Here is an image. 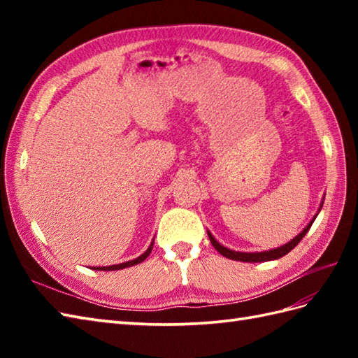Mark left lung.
I'll return each mask as SVG.
<instances>
[{
	"label": "left lung",
	"mask_w": 358,
	"mask_h": 358,
	"mask_svg": "<svg viewBox=\"0 0 358 358\" xmlns=\"http://www.w3.org/2000/svg\"><path fill=\"white\" fill-rule=\"evenodd\" d=\"M314 220H315V217H314ZM314 220H313V222H310L299 235H296V237H295L294 240L286 243L285 246H280V248H277V249H271V250H264V252H252V254H250V252H249V254H248V252H235V250H231V249H227V248L220 245V243H218L214 237H212V235H210L209 232H208V235H209V240H210V243H212V246H214V248L218 250V252L222 254L223 257H226V258H231V260H237V262H248V263L269 262V260H277V258L286 255L287 252H291V250H292L296 245H299L300 240H301L303 237H305L306 232L309 231V227L313 226Z\"/></svg>",
	"instance_id": "8db88e82"
}]
</instances>
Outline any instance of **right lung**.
<instances>
[{
    "instance_id": "obj_1",
    "label": "right lung",
    "mask_w": 358,
    "mask_h": 358,
    "mask_svg": "<svg viewBox=\"0 0 358 358\" xmlns=\"http://www.w3.org/2000/svg\"><path fill=\"white\" fill-rule=\"evenodd\" d=\"M152 248H154V243L148 248L146 252H144L143 255H140L138 258H135V260H131V262H126V263H120V264H113V266H106V268H94V269H100V271H118V269H124V268H129V266H134V264H138L141 263L144 258H148V255L150 254Z\"/></svg>"
}]
</instances>
